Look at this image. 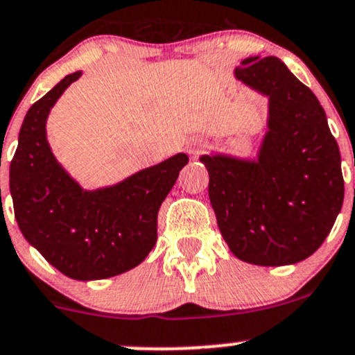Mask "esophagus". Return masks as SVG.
Instances as JSON below:
<instances>
[{"label":"esophagus","mask_w":355,"mask_h":355,"mask_svg":"<svg viewBox=\"0 0 355 355\" xmlns=\"http://www.w3.org/2000/svg\"><path fill=\"white\" fill-rule=\"evenodd\" d=\"M188 148L193 155H198L205 148V140L203 139H191L188 142Z\"/></svg>","instance_id":"1"}]
</instances>
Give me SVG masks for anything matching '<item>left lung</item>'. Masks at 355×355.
<instances>
[{
  "label": "left lung",
  "mask_w": 355,
  "mask_h": 355,
  "mask_svg": "<svg viewBox=\"0 0 355 355\" xmlns=\"http://www.w3.org/2000/svg\"><path fill=\"white\" fill-rule=\"evenodd\" d=\"M234 78L268 98V130L255 157H200L218 228L240 261L296 264L322 245L344 203L338 146L320 101L283 60L247 57Z\"/></svg>",
  "instance_id": "obj_1"
}]
</instances>
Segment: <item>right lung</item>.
<instances>
[{
	"label": "right lung",
	"instance_id": "1",
	"mask_svg": "<svg viewBox=\"0 0 355 355\" xmlns=\"http://www.w3.org/2000/svg\"><path fill=\"white\" fill-rule=\"evenodd\" d=\"M81 76H66L26 112L10 193L26 242L71 279L96 281L137 268L154 249L159 208L189 157L178 152L115 184L83 188L47 140L51 110Z\"/></svg>",
	"mask_w": 355,
	"mask_h": 355
}]
</instances>
